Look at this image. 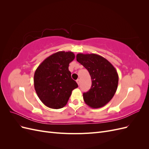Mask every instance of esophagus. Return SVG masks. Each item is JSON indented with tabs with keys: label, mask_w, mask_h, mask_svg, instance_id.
<instances>
[{
	"label": "esophagus",
	"mask_w": 149,
	"mask_h": 149,
	"mask_svg": "<svg viewBox=\"0 0 149 149\" xmlns=\"http://www.w3.org/2000/svg\"><path fill=\"white\" fill-rule=\"evenodd\" d=\"M76 82H77V83H78V85H79V84H80V79H77V80H76Z\"/></svg>",
	"instance_id": "34e87169"
}]
</instances>
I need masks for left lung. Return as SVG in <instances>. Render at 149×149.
Returning a JSON list of instances; mask_svg holds the SVG:
<instances>
[{"instance_id": "obj_1", "label": "left lung", "mask_w": 149, "mask_h": 149, "mask_svg": "<svg viewBox=\"0 0 149 149\" xmlns=\"http://www.w3.org/2000/svg\"><path fill=\"white\" fill-rule=\"evenodd\" d=\"M76 60L89 71L92 79L91 89L83 93L85 103L94 109L105 106L118 88L119 76L115 68L106 58L94 53H78Z\"/></svg>"}]
</instances>
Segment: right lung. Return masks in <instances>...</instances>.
<instances>
[{"label": "right lung", "mask_w": 149, "mask_h": 149, "mask_svg": "<svg viewBox=\"0 0 149 149\" xmlns=\"http://www.w3.org/2000/svg\"><path fill=\"white\" fill-rule=\"evenodd\" d=\"M75 58L72 52H58L47 57L36 70L34 88L40 100L52 109L66 106L78 84L71 78L69 64Z\"/></svg>", "instance_id": "add662e5"}]
</instances>
